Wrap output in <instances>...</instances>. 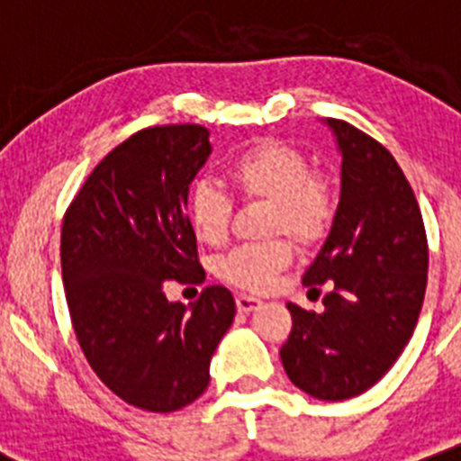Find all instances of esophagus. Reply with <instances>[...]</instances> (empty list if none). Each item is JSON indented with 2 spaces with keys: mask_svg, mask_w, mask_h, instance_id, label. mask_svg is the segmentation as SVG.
<instances>
[{
  "mask_svg": "<svg viewBox=\"0 0 461 461\" xmlns=\"http://www.w3.org/2000/svg\"><path fill=\"white\" fill-rule=\"evenodd\" d=\"M235 303H238L240 312L249 313V312H254V309L260 307V297L247 295V293H240V295L235 297Z\"/></svg>",
  "mask_w": 461,
  "mask_h": 461,
  "instance_id": "34e87169",
  "label": "esophagus"
}]
</instances>
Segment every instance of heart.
I'll return each instance as SVG.
<instances>
[{"instance_id": "b5f03b06", "label": "heart", "mask_w": 461, "mask_h": 461, "mask_svg": "<svg viewBox=\"0 0 461 461\" xmlns=\"http://www.w3.org/2000/svg\"><path fill=\"white\" fill-rule=\"evenodd\" d=\"M228 182L244 198L270 203L267 233H286L297 244L319 242L335 217V198L330 186L313 175L300 149L286 142L256 140L226 164ZM230 217V198L210 182H198L186 198V219L201 244H221ZM293 260L286 240L242 244L219 260V276L247 291H266Z\"/></svg>"}]
</instances>
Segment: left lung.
Returning a JSON list of instances; mask_svg holds the SVG:
<instances>
[{"label": "left lung", "mask_w": 461, "mask_h": 461, "mask_svg": "<svg viewBox=\"0 0 461 461\" xmlns=\"http://www.w3.org/2000/svg\"><path fill=\"white\" fill-rule=\"evenodd\" d=\"M341 154V191L323 247L303 276L330 284L321 313L288 303L281 362L293 385L323 402L369 390L413 335L427 288L425 223L413 189L381 142L325 120Z\"/></svg>", "instance_id": "obj_1"}]
</instances>
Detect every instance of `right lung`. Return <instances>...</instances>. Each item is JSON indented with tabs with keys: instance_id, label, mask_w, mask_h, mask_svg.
I'll return each mask as SVG.
<instances>
[{
	"instance_id": "right-lung-1",
	"label": "right lung",
	"mask_w": 461,
	"mask_h": 461,
	"mask_svg": "<svg viewBox=\"0 0 461 461\" xmlns=\"http://www.w3.org/2000/svg\"><path fill=\"white\" fill-rule=\"evenodd\" d=\"M212 152L198 124L149 126L117 145L68 205L62 279L89 367L126 404L170 413L195 402L235 319L233 293L170 303L166 281L203 284L186 219L189 185Z\"/></svg>"
}]
</instances>
